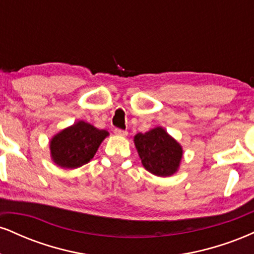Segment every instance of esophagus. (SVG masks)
I'll return each mask as SVG.
<instances>
[{
    "mask_svg": "<svg viewBox=\"0 0 254 254\" xmlns=\"http://www.w3.org/2000/svg\"><path fill=\"white\" fill-rule=\"evenodd\" d=\"M115 135L117 136H122V137H125L127 135V132L125 130H121V129H115Z\"/></svg>",
    "mask_w": 254,
    "mask_h": 254,
    "instance_id": "esophagus-1",
    "label": "esophagus"
}]
</instances>
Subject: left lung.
I'll return each mask as SVG.
<instances>
[{
	"label": "left lung",
	"mask_w": 254,
	"mask_h": 254,
	"mask_svg": "<svg viewBox=\"0 0 254 254\" xmlns=\"http://www.w3.org/2000/svg\"><path fill=\"white\" fill-rule=\"evenodd\" d=\"M133 143L142 165L149 173L166 178L179 171L183 147L162 127L137 133Z\"/></svg>",
	"instance_id": "8db88e82"
}]
</instances>
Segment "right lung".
I'll return each mask as SVG.
<instances>
[{
    "label": "right lung",
    "mask_w": 254,
    "mask_h": 254,
    "mask_svg": "<svg viewBox=\"0 0 254 254\" xmlns=\"http://www.w3.org/2000/svg\"><path fill=\"white\" fill-rule=\"evenodd\" d=\"M109 131L77 121L61 130L50 139V156L55 165L65 170H75L88 164L97 153Z\"/></svg>",
    "instance_id": "add662e5"
}]
</instances>
